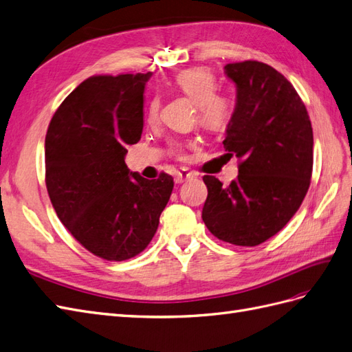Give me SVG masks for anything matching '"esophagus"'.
Returning a JSON list of instances; mask_svg holds the SVG:
<instances>
[{"label":"esophagus","instance_id":"obj_1","mask_svg":"<svg viewBox=\"0 0 352 352\" xmlns=\"http://www.w3.org/2000/svg\"><path fill=\"white\" fill-rule=\"evenodd\" d=\"M190 178H193V174L190 173V170L182 168V169L177 170V173H175L174 182H175V184H182V183L187 182V179H190Z\"/></svg>","mask_w":352,"mask_h":352}]
</instances>
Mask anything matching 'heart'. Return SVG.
<instances>
[{
    "label": "heart",
    "instance_id": "1",
    "mask_svg": "<svg viewBox=\"0 0 352 352\" xmlns=\"http://www.w3.org/2000/svg\"><path fill=\"white\" fill-rule=\"evenodd\" d=\"M174 86L184 96L196 104L197 122L210 132L226 129L233 114V102L226 95L217 92V82L205 68H188L178 73ZM160 111V98H151L148 104V119L156 120Z\"/></svg>",
    "mask_w": 352,
    "mask_h": 352
}]
</instances>
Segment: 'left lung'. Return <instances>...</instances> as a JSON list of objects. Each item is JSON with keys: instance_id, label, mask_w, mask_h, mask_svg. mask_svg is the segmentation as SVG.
<instances>
[{"instance_id": "left-lung-1", "label": "left lung", "mask_w": 352, "mask_h": 352, "mask_svg": "<svg viewBox=\"0 0 352 352\" xmlns=\"http://www.w3.org/2000/svg\"><path fill=\"white\" fill-rule=\"evenodd\" d=\"M236 85L235 111L223 141L239 159L238 178L224 187L205 175V226L233 245L254 247L272 238L299 210L314 164V135L306 107L288 80L257 60L228 64Z\"/></svg>"}]
</instances>
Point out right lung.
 Masks as SVG:
<instances>
[{
	"mask_svg": "<svg viewBox=\"0 0 352 352\" xmlns=\"http://www.w3.org/2000/svg\"><path fill=\"white\" fill-rule=\"evenodd\" d=\"M147 74L94 76L53 114L46 142V186L59 220L90 253L122 262L144 251L174 188L160 173L147 179L124 164L142 133Z\"/></svg>",
	"mask_w": 352,
	"mask_h": 352,
	"instance_id": "add662e5",
	"label": "right lung"
}]
</instances>
